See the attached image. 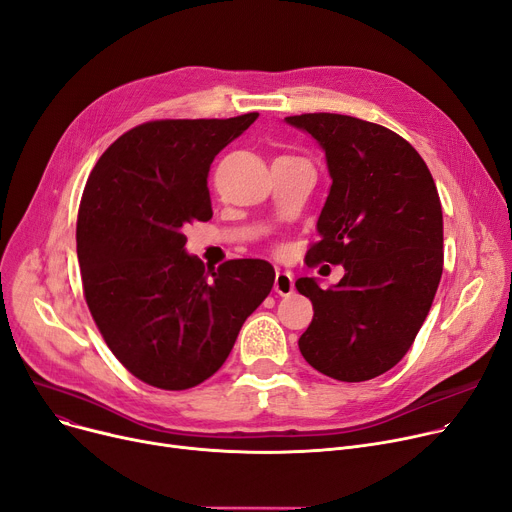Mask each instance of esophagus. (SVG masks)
Instances as JSON below:
<instances>
[{"label":"esophagus","mask_w":512,"mask_h":512,"mask_svg":"<svg viewBox=\"0 0 512 512\" xmlns=\"http://www.w3.org/2000/svg\"><path fill=\"white\" fill-rule=\"evenodd\" d=\"M274 290H276V294H280V297H288V294H292L294 292V278H292V274L278 270L276 272V280H274Z\"/></svg>","instance_id":"34e87169"}]
</instances>
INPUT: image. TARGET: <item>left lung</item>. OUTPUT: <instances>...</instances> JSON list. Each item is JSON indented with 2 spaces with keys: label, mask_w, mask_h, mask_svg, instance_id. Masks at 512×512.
<instances>
[{
  "label": "left lung",
  "mask_w": 512,
  "mask_h": 512,
  "mask_svg": "<svg viewBox=\"0 0 512 512\" xmlns=\"http://www.w3.org/2000/svg\"><path fill=\"white\" fill-rule=\"evenodd\" d=\"M326 153L332 186L307 263H340L324 290L299 278L313 321L305 361L340 382H365L407 355L434 303L444 263L442 203L421 155L396 132L340 114L284 118Z\"/></svg>",
  "instance_id": "1"
}]
</instances>
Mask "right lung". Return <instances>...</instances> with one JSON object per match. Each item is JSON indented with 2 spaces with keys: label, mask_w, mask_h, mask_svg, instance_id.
I'll return each mask as SVG.
<instances>
[{
  "label": "right lung",
  "mask_w": 512,
  "mask_h": 512,
  "mask_svg": "<svg viewBox=\"0 0 512 512\" xmlns=\"http://www.w3.org/2000/svg\"><path fill=\"white\" fill-rule=\"evenodd\" d=\"M257 118L141 124L89 176L76 222L85 299L110 351L149 386L186 390L211 378L274 286L263 259L205 272L184 249V226L213 215L211 161Z\"/></svg>",
  "instance_id": "right-lung-1"
}]
</instances>
